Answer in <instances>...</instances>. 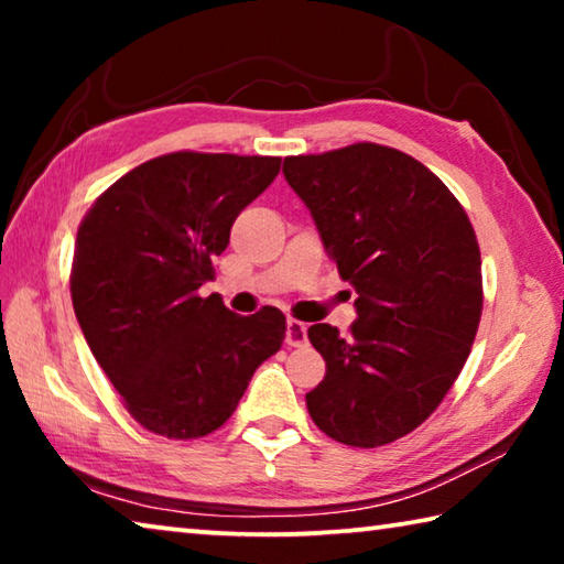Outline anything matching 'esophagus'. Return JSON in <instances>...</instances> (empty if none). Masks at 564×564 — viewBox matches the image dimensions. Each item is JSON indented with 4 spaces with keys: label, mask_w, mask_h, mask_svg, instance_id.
<instances>
[{
    "label": "esophagus",
    "mask_w": 564,
    "mask_h": 564,
    "mask_svg": "<svg viewBox=\"0 0 564 564\" xmlns=\"http://www.w3.org/2000/svg\"><path fill=\"white\" fill-rule=\"evenodd\" d=\"M308 343V326L301 321H289L285 323V346L289 348H301Z\"/></svg>",
    "instance_id": "esophagus-1"
}]
</instances>
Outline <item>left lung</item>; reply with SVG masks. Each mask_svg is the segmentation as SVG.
<instances>
[{"label":"left lung","instance_id":"obj_1","mask_svg":"<svg viewBox=\"0 0 564 564\" xmlns=\"http://www.w3.org/2000/svg\"><path fill=\"white\" fill-rule=\"evenodd\" d=\"M283 176L358 293L350 336L308 328L326 376L305 405L343 445L393 443L435 413L470 356L482 316L475 228L431 169L370 141L285 156Z\"/></svg>","mask_w":564,"mask_h":564}]
</instances>
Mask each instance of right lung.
Masks as SVG:
<instances>
[{
  "instance_id": "right-lung-1",
  "label": "right lung",
  "mask_w": 564,
  "mask_h": 564,
  "mask_svg": "<svg viewBox=\"0 0 564 564\" xmlns=\"http://www.w3.org/2000/svg\"><path fill=\"white\" fill-rule=\"evenodd\" d=\"M279 171V156L174 151L113 181L82 218L69 275L76 321L149 433L196 441L218 431L281 348L279 308L236 316L221 295L198 293L236 216Z\"/></svg>"
}]
</instances>
